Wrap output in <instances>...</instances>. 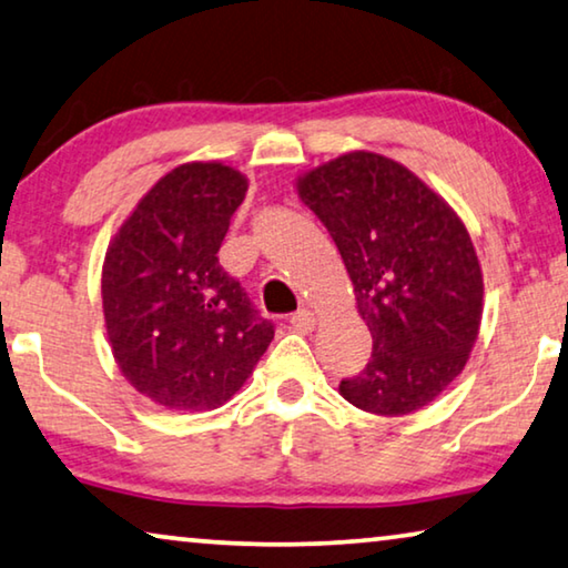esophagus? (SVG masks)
I'll return each mask as SVG.
<instances>
[{
	"instance_id": "esophagus-1",
	"label": "esophagus",
	"mask_w": 568,
	"mask_h": 568,
	"mask_svg": "<svg viewBox=\"0 0 568 568\" xmlns=\"http://www.w3.org/2000/svg\"><path fill=\"white\" fill-rule=\"evenodd\" d=\"M291 324H293V328H298L301 334H308L311 328L316 326V316H313L308 308H301V311H295L293 316H291Z\"/></svg>"
}]
</instances>
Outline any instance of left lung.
<instances>
[{
	"mask_svg": "<svg viewBox=\"0 0 568 568\" xmlns=\"http://www.w3.org/2000/svg\"><path fill=\"white\" fill-rule=\"evenodd\" d=\"M354 283L372 357L338 393L377 416L423 408L467 365L481 321V270L467 226L418 175L346 152L298 178Z\"/></svg>",
	"mask_w": 568,
	"mask_h": 568,
	"instance_id": "8db88e82",
	"label": "left lung"
}]
</instances>
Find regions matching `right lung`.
Listing matches in <instances>:
<instances>
[{
    "label": "right lung",
    "mask_w": 568,
    "mask_h": 568,
    "mask_svg": "<svg viewBox=\"0 0 568 568\" xmlns=\"http://www.w3.org/2000/svg\"><path fill=\"white\" fill-rule=\"evenodd\" d=\"M247 178L185 163L160 178L109 244L101 301L112 354L134 390L171 410L224 405L275 326L219 265Z\"/></svg>",
    "instance_id": "1"
}]
</instances>
